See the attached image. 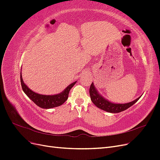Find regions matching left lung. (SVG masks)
Returning <instances> with one entry per match:
<instances>
[{
  "mask_svg": "<svg viewBox=\"0 0 160 160\" xmlns=\"http://www.w3.org/2000/svg\"><path fill=\"white\" fill-rule=\"evenodd\" d=\"M89 94L91 101L95 105H96L97 107L101 109L112 113H117L126 110L127 109L129 108L131 106H132L133 104L136 103L140 98V97H141L140 96L138 99L133 101H131V102L128 103H114L103 98V97L99 93L98 91L97 90L93 83H92L90 86Z\"/></svg>",
  "mask_w": 160,
  "mask_h": 160,
  "instance_id": "left-lung-1",
  "label": "left lung"
}]
</instances>
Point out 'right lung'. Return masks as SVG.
Segmentation results:
<instances>
[{
	"mask_svg": "<svg viewBox=\"0 0 160 160\" xmlns=\"http://www.w3.org/2000/svg\"><path fill=\"white\" fill-rule=\"evenodd\" d=\"M76 82L77 81L73 82L69 86H67L60 93L51 95H42L35 93V91L28 88L27 85L24 83L22 74L21 73V83L24 93L37 106L42 109H51L53 108L59 107V106L63 104L68 99L69 91L72 87L75 85Z\"/></svg>",
	"mask_w": 160,
	"mask_h": 160,
	"instance_id": "obj_1",
	"label": "right lung"
}]
</instances>
